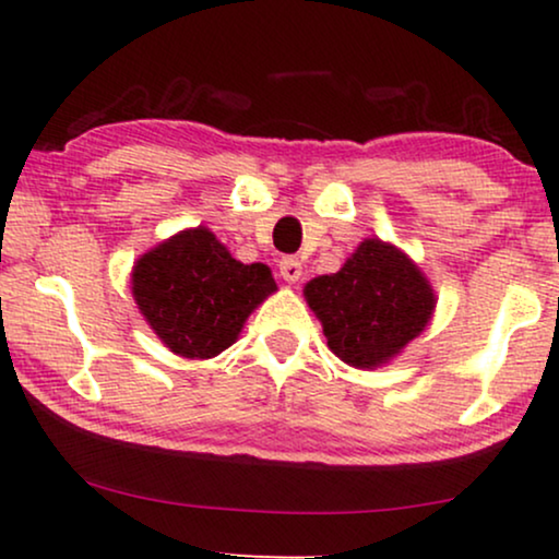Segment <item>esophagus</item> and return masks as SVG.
Returning <instances> with one entry per match:
<instances>
[{
    "label": "esophagus",
    "mask_w": 559,
    "mask_h": 559,
    "mask_svg": "<svg viewBox=\"0 0 559 559\" xmlns=\"http://www.w3.org/2000/svg\"><path fill=\"white\" fill-rule=\"evenodd\" d=\"M280 274L282 280L289 282V285H295V282L302 277V262L297 257H285L280 262Z\"/></svg>",
    "instance_id": "34e87169"
}]
</instances>
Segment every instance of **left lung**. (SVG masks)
I'll return each instance as SVG.
<instances>
[{
	"label": "left lung",
	"instance_id": "left-lung-1",
	"mask_svg": "<svg viewBox=\"0 0 559 559\" xmlns=\"http://www.w3.org/2000/svg\"><path fill=\"white\" fill-rule=\"evenodd\" d=\"M305 300L323 323L333 354L358 369L400 354L425 331L435 308L423 272L379 239H366L341 272L310 280Z\"/></svg>",
	"mask_w": 559,
	"mask_h": 559
}]
</instances>
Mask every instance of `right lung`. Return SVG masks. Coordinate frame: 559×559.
<instances>
[{
  "label": "right lung",
  "mask_w": 559,
  "mask_h": 559,
  "mask_svg": "<svg viewBox=\"0 0 559 559\" xmlns=\"http://www.w3.org/2000/svg\"><path fill=\"white\" fill-rule=\"evenodd\" d=\"M132 285L152 331L186 358L231 346L249 312L277 289L270 266L236 262L209 228H190L144 254Z\"/></svg>",
  "instance_id": "add662e5"
}]
</instances>
